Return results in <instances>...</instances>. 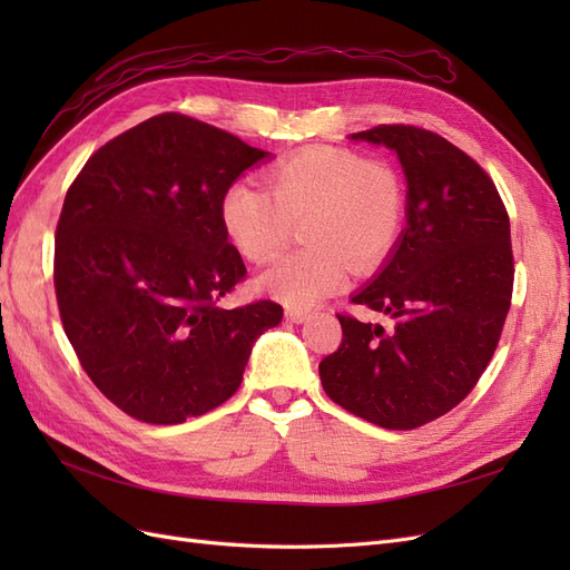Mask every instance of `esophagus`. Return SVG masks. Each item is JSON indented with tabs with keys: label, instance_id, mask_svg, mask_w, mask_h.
Returning <instances> with one entry per match:
<instances>
[{
	"label": "esophagus",
	"instance_id": "obj_1",
	"mask_svg": "<svg viewBox=\"0 0 570 570\" xmlns=\"http://www.w3.org/2000/svg\"><path fill=\"white\" fill-rule=\"evenodd\" d=\"M285 318L292 323H306L308 318H312V312H304V308H287Z\"/></svg>",
	"mask_w": 570,
	"mask_h": 570
}]
</instances>
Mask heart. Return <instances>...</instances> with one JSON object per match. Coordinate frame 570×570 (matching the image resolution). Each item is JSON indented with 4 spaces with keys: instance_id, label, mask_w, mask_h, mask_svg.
Returning a JSON list of instances; mask_svg holds the SVG:
<instances>
[{
    "instance_id": "heart-1",
    "label": "heart",
    "mask_w": 570,
    "mask_h": 570,
    "mask_svg": "<svg viewBox=\"0 0 570 570\" xmlns=\"http://www.w3.org/2000/svg\"><path fill=\"white\" fill-rule=\"evenodd\" d=\"M268 189L235 180L220 197V223L249 262H268L302 226L306 249L258 275V289L289 308H312L356 273L381 266L406 220V187L387 161L342 147H308L268 168Z\"/></svg>"
}]
</instances>
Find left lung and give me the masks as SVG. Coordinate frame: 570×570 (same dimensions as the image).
I'll list each match as a JSON object with an SVG mask.
<instances>
[{"mask_svg":"<svg viewBox=\"0 0 570 570\" xmlns=\"http://www.w3.org/2000/svg\"><path fill=\"white\" fill-rule=\"evenodd\" d=\"M352 140L394 149L406 176V228L352 297L394 327L337 314L342 344L318 373L354 416L413 430L465 400L502 337L513 292L509 214L480 164L433 130L392 124Z\"/></svg>","mask_w":570,"mask_h":570,"instance_id":"8db88e82","label":"left lung"}]
</instances>
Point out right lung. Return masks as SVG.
Returning <instances> with one entry per match:
<instances>
[{
	"instance_id": "obj_1",
	"label": "right lung",
	"mask_w": 570,
	"mask_h": 570,
	"mask_svg": "<svg viewBox=\"0 0 570 570\" xmlns=\"http://www.w3.org/2000/svg\"><path fill=\"white\" fill-rule=\"evenodd\" d=\"M268 157L183 114H159L99 147L57 223L55 289L85 373L128 416L174 425L228 402L254 340L283 306L220 297L245 281L220 197Z\"/></svg>"
}]
</instances>
